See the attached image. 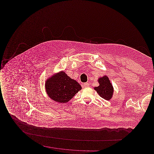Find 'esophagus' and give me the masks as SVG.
I'll use <instances>...</instances> for the list:
<instances>
[{
  "label": "esophagus",
  "instance_id": "1",
  "mask_svg": "<svg viewBox=\"0 0 154 154\" xmlns=\"http://www.w3.org/2000/svg\"><path fill=\"white\" fill-rule=\"evenodd\" d=\"M89 86V84L88 82H85L83 84V87H85V88L88 87Z\"/></svg>",
  "mask_w": 154,
  "mask_h": 154
}]
</instances>
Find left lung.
<instances>
[{
	"instance_id": "obj_1",
	"label": "left lung",
	"mask_w": 154,
	"mask_h": 154,
	"mask_svg": "<svg viewBox=\"0 0 154 154\" xmlns=\"http://www.w3.org/2000/svg\"><path fill=\"white\" fill-rule=\"evenodd\" d=\"M97 81L99 85L95 87L94 89L104 99L110 100L113 95L114 88L110 82L109 78L107 75H104L99 78Z\"/></svg>"
}]
</instances>
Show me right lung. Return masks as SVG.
Segmentation results:
<instances>
[{"mask_svg": "<svg viewBox=\"0 0 154 154\" xmlns=\"http://www.w3.org/2000/svg\"><path fill=\"white\" fill-rule=\"evenodd\" d=\"M45 88L48 97L59 103L68 102L82 89L77 81L71 79L63 71L47 79Z\"/></svg>", "mask_w": 154, "mask_h": 154, "instance_id": "right-lung-1", "label": "right lung"}]
</instances>
